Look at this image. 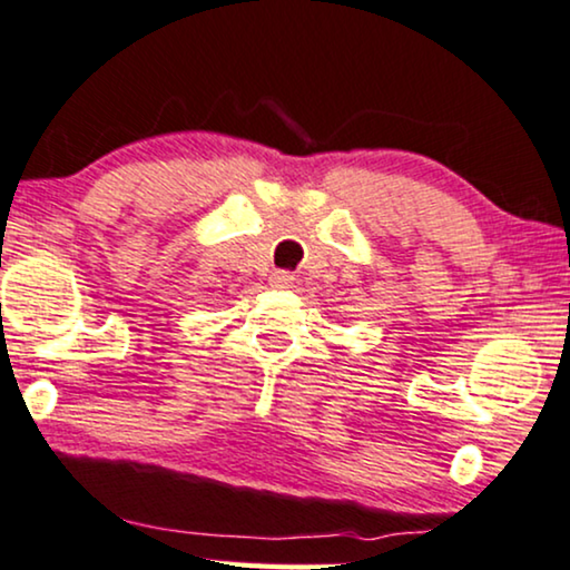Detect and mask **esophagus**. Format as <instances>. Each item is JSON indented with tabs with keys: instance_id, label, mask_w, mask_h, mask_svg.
<instances>
[{
	"instance_id": "1",
	"label": "esophagus",
	"mask_w": 570,
	"mask_h": 570,
	"mask_svg": "<svg viewBox=\"0 0 570 570\" xmlns=\"http://www.w3.org/2000/svg\"><path fill=\"white\" fill-rule=\"evenodd\" d=\"M271 286H276V289H292L294 276L289 271H273L271 273Z\"/></svg>"
}]
</instances>
